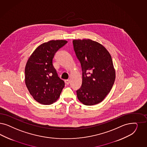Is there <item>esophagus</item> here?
<instances>
[{
  "label": "esophagus",
  "mask_w": 147,
  "mask_h": 147,
  "mask_svg": "<svg viewBox=\"0 0 147 147\" xmlns=\"http://www.w3.org/2000/svg\"><path fill=\"white\" fill-rule=\"evenodd\" d=\"M69 82H70V80L69 79H67V80H65V83H66L67 85H68L69 84Z\"/></svg>",
  "instance_id": "34e87169"
}]
</instances>
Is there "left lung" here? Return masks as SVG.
<instances>
[{
	"label": "left lung",
	"instance_id": "obj_1",
	"mask_svg": "<svg viewBox=\"0 0 147 147\" xmlns=\"http://www.w3.org/2000/svg\"><path fill=\"white\" fill-rule=\"evenodd\" d=\"M73 43L82 71L77 97L85 105H96L104 99L115 80L111 56L100 43L90 39L74 40Z\"/></svg>",
	"mask_w": 147,
	"mask_h": 147
}]
</instances>
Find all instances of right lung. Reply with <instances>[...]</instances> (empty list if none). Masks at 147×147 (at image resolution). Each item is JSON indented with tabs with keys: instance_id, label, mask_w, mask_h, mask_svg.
Instances as JSON below:
<instances>
[{
	"instance_id": "add662e5",
	"label": "right lung",
	"mask_w": 147,
	"mask_h": 147,
	"mask_svg": "<svg viewBox=\"0 0 147 147\" xmlns=\"http://www.w3.org/2000/svg\"><path fill=\"white\" fill-rule=\"evenodd\" d=\"M67 43L66 40H51L38 46L32 53L25 68V83L36 101L43 105L55 102L65 87L53 65L56 52Z\"/></svg>"
}]
</instances>
